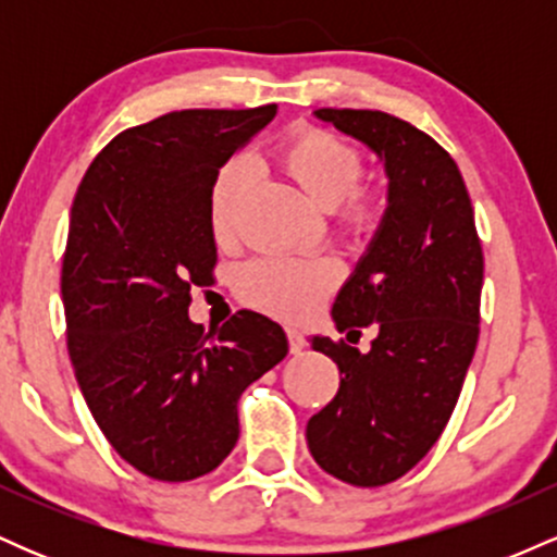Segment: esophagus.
I'll list each match as a JSON object with an SVG mask.
<instances>
[{
  "label": "esophagus",
  "instance_id": "34e87169",
  "mask_svg": "<svg viewBox=\"0 0 557 557\" xmlns=\"http://www.w3.org/2000/svg\"><path fill=\"white\" fill-rule=\"evenodd\" d=\"M285 332H287V345H290V354L298 356L306 345L304 335H300V330H296V327H287Z\"/></svg>",
  "mask_w": 557,
  "mask_h": 557
}]
</instances>
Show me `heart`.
I'll list each match as a JSON object with an SVG mask.
<instances>
[{"label": "heart", "mask_w": 557, "mask_h": 557, "mask_svg": "<svg viewBox=\"0 0 557 557\" xmlns=\"http://www.w3.org/2000/svg\"><path fill=\"white\" fill-rule=\"evenodd\" d=\"M272 162L311 203L324 212L341 207L337 227L345 235L372 233L380 222V198L359 188L363 164L359 151L332 133L300 127L280 140ZM251 188V170L233 159L214 175L209 190V230L220 246L235 238L243 201ZM337 270L324 257H290L251 261L238 277V296L253 309L280 319H304L330 296Z\"/></svg>", "instance_id": "b5f03b06"}]
</instances>
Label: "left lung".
<instances>
[{"label": "left lung", "instance_id": "left-lung-1", "mask_svg": "<svg viewBox=\"0 0 557 557\" xmlns=\"http://www.w3.org/2000/svg\"><path fill=\"white\" fill-rule=\"evenodd\" d=\"M382 162L387 207L314 335L341 387L306 424L314 461L341 482L382 487L411 471L443 434L479 341L484 257L458 164L437 140L376 110H317ZM375 327L367 355L347 341Z\"/></svg>", "mask_w": 557, "mask_h": 557}]
</instances>
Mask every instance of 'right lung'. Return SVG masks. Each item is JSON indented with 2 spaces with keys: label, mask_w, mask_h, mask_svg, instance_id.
Listing matches in <instances>:
<instances>
[{
  "label": "right lung",
  "mask_w": 557,
  "mask_h": 557,
  "mask_svg": "<svg viewBox=\"0 0 557 557\" xmlns=\"http://www.w3.org/2000/svg\"><path fill=\"white\" fill-rule=\"evenodd\" d=\"M277 114L181 110L114 136L70 209L62 259L67 350L83 398L140 474L188 482L238 443V398L287 356L259 311L203 335L190 287L212 283L214 175Z\"/></svg>",
  "instance_id": "obj_1"
}]
</instances>
